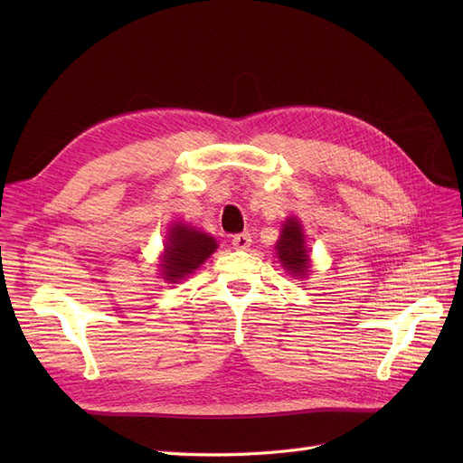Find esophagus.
<instances>
[{
    "label": "esophagus",
    "mask_w": 463,
    "mask_h": 463,
    "mask_svg": "<svg viewBox=\"0 0 463 463\" xmlns=\"http://www.w3.org/2000/svg\"><path fill=\"white\" fill-rule=\"evenodd\" d=\"M250 233L249 232H243V233H235L233 237H232V245L235 247V249H241V250H245V249H249L250 247Z\"/></svg>",
    "instance_id": "obj_1"
}]
</instances>
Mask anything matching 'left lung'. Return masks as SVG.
<instances>
[{
    "label": "left lung",
    "instance_id": "left-lung-1",
    "mask_svg": "<svg viewBox=\"0 0 463 463\" xmlns=\"http://www.w3.org/2000/svg\"><path fill=\"white\" fill-rule=\"evenodd\" d=\"M278 259L286 270L296 276H303L309 269V250L305 247V235L298 220H288L284 223L282 235L276 243Z\"/></svg>",
    "mask_w": 463,
    "mask_h": 463
}]
</instances>
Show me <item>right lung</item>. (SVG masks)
Wrapping results in <instances>:
<instances>
[{
  "label": "right lung",
  "instance_id": "1",
  "mask_svg": "<svg viewBox=\"0 0 463 463\" xmlns=\"http://www.w3.org/2000/svg\"><path fill=\"white\" fill-rule=\"evenodd\" d=\"M214 237H210L199 230H193L184 223H175L167 237L165 243V255L164 264V278L167 282H177V279L185 278L216 250Z\"/></svg>",
  "mask_w": 463,
  "mask_h": 463
}]
</instances>
